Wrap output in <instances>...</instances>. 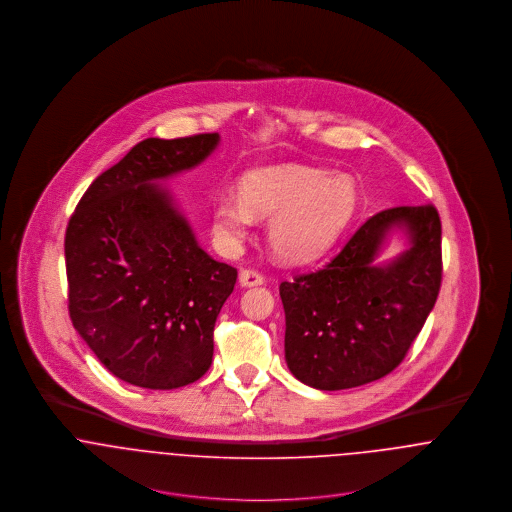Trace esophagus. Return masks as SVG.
<instances>
[{
    "mask_svg": "<svg viewBox=\"0 0 512 512\" xmlns=\"http://www.w3.org/2000/svg\"><path fill=\"white\" fill-rule=\"evenodd\" d=\"M238 282H240L242 288H254V286H262L264 284V276L254 272V270H240Z\"/></svg>",
    "mask_w": 512,
    "mask_h": 512,
    "instance_id": "1",
    "label": "esophagus"
}]
</instances>
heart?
<instances>
[{
	"label": "heart",
	"instance_id": "obj_1",
	"mask_svg": "<svg viewBox=\"0 0 512 512\" xmlns=\"http://www.w3.org/2000/svg\"><path fill=\"white\" fill-rule=\"evenodd\" d=\"M357 185L347 175L305 165H278L246 173L240 199L220 197L213 205V232L222 246H238L254 217L270 219L268 244L290 264L323 256L357 209Z\"/></svg>",
	"mask_w": 512,
	"mask_h": 512
}]
</instances>
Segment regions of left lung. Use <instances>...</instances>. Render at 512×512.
<instances>
[{
  "instance_id": "left-lung-1",
  "label": "left lung",
  "mask_w": 512,
  "mask_h": 512,
  "mask_svg": "<svg viewBox=\"0 0 512 512\" xmlns=\"http://www.w3.org/2000/svg\"><path fill=\"white\" fill-rule=\"evenodd\" d=\"M396 231L407 248L378 263ZM439 286L436 207H394L370 217L321 270L280 284L288 368L317 390L355 388L386 376L422 331Z\"/></svg>"
}]
</instances>
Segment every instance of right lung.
<instances>
[{
  "mask_svg": "<svg viewBox=\"0 0 512 512\" xmlns=\"http://www.w3.org/2000/svg\"><path fill=\"white\" fill-rule=\"evenodd\" d=\"M219 142V134L147 138L92 181L69 220L74 329L128 384L171 390L213 363L215 323L238 274L199 246L159 181L201 165Z\"/></svg>",
  "mask_w": 512,
  "mask_h": 512,
  "instance_id": "obj_1",
  "label": "right lung"
}]
</instances>
